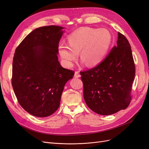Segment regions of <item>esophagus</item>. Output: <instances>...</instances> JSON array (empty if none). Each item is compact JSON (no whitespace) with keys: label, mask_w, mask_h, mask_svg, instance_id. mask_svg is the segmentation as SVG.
<instances>
[{"label":"esophagus","mask_w":149,"mask_h":149,"mask_svg":"<svg viewBox=\"0 0 149 149\" xmlns=\"http://www.w3.org/2000/svg\"><path fill=\"white\" fill-rule=\"evenodd\" d=\"M74 76L75 78H79V77H80V74L79 73V71H76Z\"/></svg>","instance_id":"obj_1"}]
</instances>
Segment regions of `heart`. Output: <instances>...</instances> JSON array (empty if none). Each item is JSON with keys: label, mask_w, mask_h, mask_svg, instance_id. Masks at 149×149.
I'll return each instance as SVG.
<instances>
[{"label": "heart", "mask_w": 149, "mask_h": 149, "mask_svg": "<svg viewBox=\"0 0 149 149\" xmlns=\"http://www.w3.org/2000/svg\"><path fill=\"white\" fill-rule=\"evenodd\" d=\"M112 35L106 29L83 27L73 31L68 37V43L58 46V53L71 67L80 53V59L88 66L99 65L104 59L112 43Z\"/></svg>", "instance_id": "b5f03b06"}]
</instances>
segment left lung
Wrapping results in <instances>:
<instances>
[{
    "mask_svg": "<svg viewBox=\"0 0 149 149\" xmlns=\"http://www.w3.org/2000/svg\"><path fill=\"white\" fill-rule=\"evenodd\" d=\"M136 69L131 47L118 32L116 46L100 65L80 72L87 106L98 114L107 116L127 108L131 101Z\"/></svg>",
    "mask_w": 149,
    "mask_h": 149,
    "instance_id": "obj_1",
    "label": "left lung"
}]
</instances>
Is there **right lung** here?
<instances>
[{
	"label": "right lung",
	"mask_w": 149,
	"mask_h": 149,
	"mask_svg": "<svg viewBox=\"0 0 149 149\" xmlns=\"http://www.w3.org/2000/svg\"><path fill=\"white\" fill-rule=\"evenodd\" d=\"M63 29L55 25L36 29L22 40L14 53L13 91L20 105L36 117H47L58 109L65 85L74 74L58 61Z\"/></svg>",
	"instance_id": "add662e5"
}]
</instances>
